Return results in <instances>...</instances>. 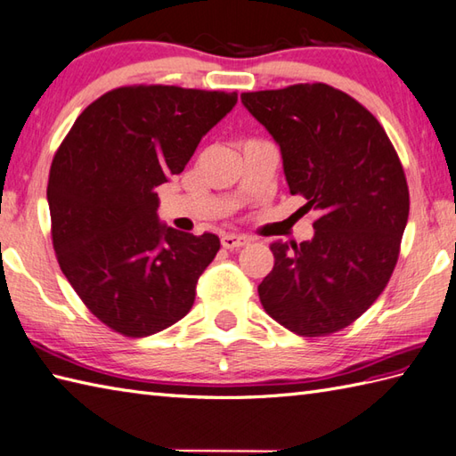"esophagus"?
I'll list each match as a JSON object with an SVG mask.
<instances>
[{
	"label": "esophagus",
	"mask_w": 456,
	"mask_h": 456,
	"mask_svg": "<svg viewBox=\"0 0 456 456\" xmlns=\"http://www.w3.org/2000/svg\"><path fill=\"white\" fill-rule=\"evenodd\" d=\"M222 248L226 249H236V248H244L249 244V238L248 236H238V234H226L222 236Z\"/></svg>",
	"instance_id": "esophagus-1"
}]
</instances>
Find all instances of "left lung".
<instances>
[{"instance_id":"1","label":"left lung","mask_w":456,"mask_h":456,"mask_svg":"<svg viewBox=\"0 0 456 456\" xmlns=\"http://www.w3.org/2000/svg\"><path fill=\"white\" fill-rule=\"evenodd\" d=\"M241 103L281 146L302 210L318 212L312 241L271 246L259 300L297 336H331L370 308L396 267L410 215L402 161L377 117L328 84L248 91Z\"/></svg>"}]
</instances>
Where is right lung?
<instances>
[{
	"label": "right lung",
	"instance_id": "right-lung-1",
	"mask_svg": "<svg viewBox=\"0 0 456 456\" xmlns=\"http://www.w3.org/2000/svg\"><path fill=\"white\" fill-rule=\"evenodd\" d=\"M236 101V91L117 87L84 109L56 150L46 197L58 265L120 336H151L193 306L220 240L161 226L156 189Z\"/></svg>",
	"mask_w": 456,
	"mask_h": 456
}]
</instances>
